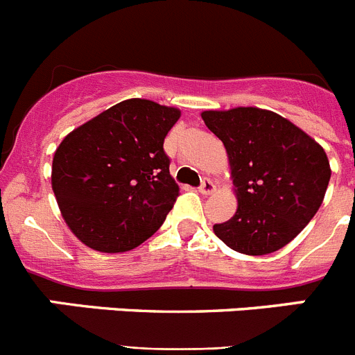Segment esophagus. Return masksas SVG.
<instances>
[{
	"mask_svg": "<svg viewBox=\"0 0 355 355\" xmlns=\"http://www.w3.org/2000/svg\"><path fill=\"white\" fill-rule=\"evenodd\" d=\"M215 190H216L215 183L209 180H202V183H200V187H199V192L202 193V196H211Z\"/></svg>",
	"mask_w": 355,
	"mask_h": 355,
	"instance_id": "1",
	"label": "esophagus"
}]
</instances>
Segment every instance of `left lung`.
<instances>
[{"label": "left lung", "mask_w": 355, "mask_h": 355, "mask_svg": "<svg viewBox=\"0 0 355 355\" xmlns=\"http://www.w3.org/2000/svg\"><path fill=\"white\" fill-rule=\"evenodd\" d=\"M200 117L224 144L238 200L215 234L247 256L283 249L324 202L331 180L324 147L270 110H206Z\"/></svg>", "instance_id": "1"}]
</instances>
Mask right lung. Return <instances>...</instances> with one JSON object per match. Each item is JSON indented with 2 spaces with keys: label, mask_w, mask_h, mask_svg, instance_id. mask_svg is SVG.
<instances>
[{
  "label": "right lung",
  "mask_w": 355,
  "mask_h": 355,
  "mask_svg": "<svg viewBox=\"0 0 355 355\" xmlns=\"http://www.w3.org/2000/svg\"><path fill=\"white\" fill-rule=\"evenodd\" d=\"M181 112L126 99L56 147L51 187L65 224L87 247L126 252L156 233L180 196L163 140Z\"/></svg>",
  "instance_id": "add662e5"
}]
</instances>
